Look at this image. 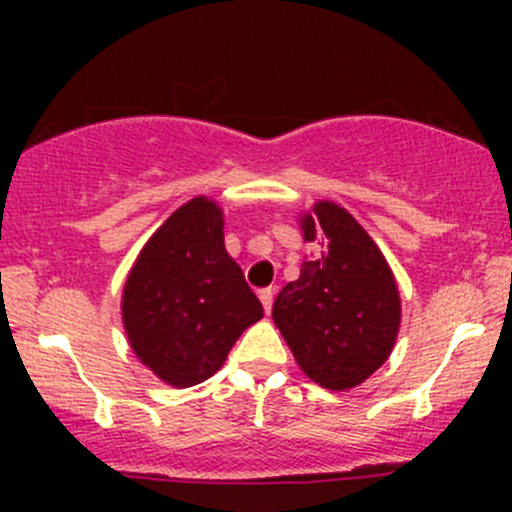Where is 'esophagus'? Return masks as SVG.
<instances>
[{
	"label": "esophagus",
	"mask_w": 512,
	"mask_h": 512,
	"mask_svg": "<svg viewBox=\"0 0 512 512\" xmlns=\"http://www.w3.org/2000/svg\"><path fill=\"white\" fill-rule=\"evenodd\" d=\"M272 299H275V289H272V287L260 289V302H262V307H265L267 314L272 312Z\"/></svg>",
	"instance_id": "1"
}]
</instances>
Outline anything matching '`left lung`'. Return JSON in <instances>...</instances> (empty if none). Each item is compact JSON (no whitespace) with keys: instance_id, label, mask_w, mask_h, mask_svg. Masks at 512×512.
Returning <instances> with one entry per match:
<instances>
[{"instance_id":"obj_1","label":"left lung","mask_w":512,"mask_h":512,"mask_svg":"<svg viewBox=\"0 0 512 512\" xmlns=\"http://www.w3.org/2000/svg\"><path fill=\"white\" fill-rule=\"evenodd\" d=\"M302 230L304 240H322V252L282 287L272 319L309 379L332 391L354 389L391 354L399 289L379 247L344 208L317 203Z\"/></svg>"}]
</instances>
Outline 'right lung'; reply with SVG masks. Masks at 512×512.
<instances>
[{
	"mask_svg": "<svg viewBox=\"0 0 512 512\" xmlns=\"http://www.w3.org/2000/svg\"><path fill=\"white\" fill-rule=\"evenodd\" d=\"M260 317V299L225 252L223 210L208 198L190 200L158 227L123 287L133 352L178 389L210 379Z\"/></svg>",
	"mask_w": 512,
	"mask_h": 512,
	"instance_id": "obj_1",
	"label": "right lung"
}]
</instances>
